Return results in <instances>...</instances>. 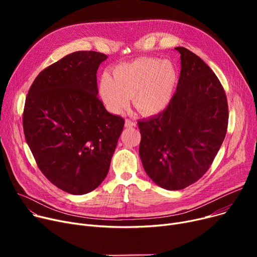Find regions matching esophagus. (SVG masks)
<instances>
[{"label": "esophagus", "mask_w": 257, "mask_h": 257, "mask_svg": "<svg viewBox=\"0 0 257 257\" xmlns=\"http://www.w3.org/2000/svg\"><path fill=\"white\" fill-rule=\"evenodd\" d=\"M134 126H136V121H134V120L128 119V118L125 120V127L131 128V127H134Z\"/></svg>", "instance_id": "obj_1"}]
</instances>
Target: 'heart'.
Segmentation results:
<instances>
[{
  "instance_id": "obj_1",
  "label": "heart",
  "mask_w": 257,
  "mask_h": 257,
  "mask_svg": "<svg viewBox=\"0 0 257 257\" xmlns=\"http://www.w3.org/2000/svg\"><path fill=\"white\" fill-rule=\"evenodd\" d=\"M178 80V70L172 61L147 57L119 65L113 78L104 74L99 91L108 109L114 113L126 110L132 97L134 107L143 115L152 116L169 107Z\"/></svg>"
}]
</instances>
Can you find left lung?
Wrapping results in <instances>:
<instances>
[{"instance_id":"obj_1","label":"left lung","mask_w":257,"mask_h":257,"mask_svg":"<svg viewBox=\"0 0 257 257\" xmlns=\"http://www.w3.org/2000/svg\"><path fill=\"white\" fill-rule=\"evenodd\" d=\"M176 92L167 109L139 120L140 156L157 185L178 191L198 181L218 154L227 132L225 90L210 67L183 47Z\"/></svg>"}]
</instances>
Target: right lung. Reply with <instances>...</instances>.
<instances>
[{"instance_id":"right-lung-1","label":"right lung","mask_w":257,"mask_h":257,"mask_svg":"<svg viewBox=\"0 0 257 257\" xmlns=\"http://www.w3.org/2000/svg\"><path fill=\"white\" fill-rule=\"evenodd\" d=\"M107 55L78 51L40 72L27 94L26 142L47 179L72 195L107 176L125 120L98 98L97 71Z\"/></svg>"}]
</instances>
